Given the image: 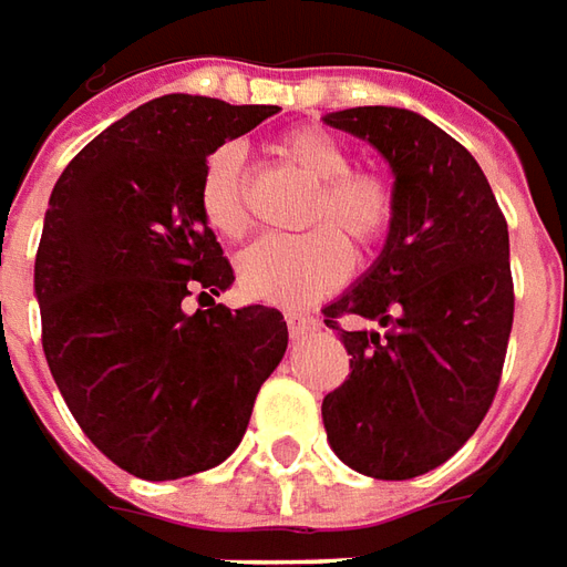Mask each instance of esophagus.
Returning a JSON list of instances; mask_svg holds the SVG:
<instances>
[{
    "label": "esophagus",
    "mask_w": 567,
    "mask_h": 567,
    "mask_svg": "<svg viewBox=\"0 0 567 567\" xmlns=\"http://www.w3.org/2000/svg\"><path fill=\"white\" fill-rule=\"evenodd\" d=\"M317 327H320V320L315 315H308V311H287V329H290L292 339H302V336H308Z\"/></svg>",
    "instance_id": "34e87169"
}]
</instances>
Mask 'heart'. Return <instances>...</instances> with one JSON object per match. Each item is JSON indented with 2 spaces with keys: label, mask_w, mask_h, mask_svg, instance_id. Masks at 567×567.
<instances>
[{
  "label": "heart",
  "mask_w": 567,
  "mask_h": 567,
  "mask_svg": "<svg viewBox=\"0 0 567 567\" xmlns=\"http://www.w3.org/2000/svg\"><path fill=\"white\" fill-rule=\"evenodd\" d=\"M277 155L317 183L296 238H265L240 256L244 290L265 302L299 305L336 290L351 271V250H372L388 238L396 198L388 179L354 171L351 152L323 127H292L277 140ZM200 213L226 240H240L252 226L244 148L235 143L210 155L200 179ZM349 240L344 241L343 238Z\"/></svg>",
  "instance_id": "1"
}]
</instances>
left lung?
I'll use <instances>...</instances> for the list:
<instances>
[{
	"instance_id": "left-lung-1",
	"label": "left lung",
	"mask_w": 567,
	"mask_h": 567,
	"mask_svg": "<svg viewBox=\"0 0 567 567\" xmlns=\"http://www.w3.org/2000/svg\"><path fill=\"white\" fill-rule=\"evenodd\" d=\"M323 122L379 148L396 198L379 262L323 308L351 354L323 427L357 473L412 480L455 455L495 400L516 302L507 219L476 158L419 112L354 106Z\"/></svg>"
}]
</instances>
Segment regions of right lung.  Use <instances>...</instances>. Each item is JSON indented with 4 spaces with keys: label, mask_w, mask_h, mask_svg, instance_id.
<instances>
[{
    "label": "right lung",
    "mask_w": 567,
    "mask_h": 567,
    "mask_svg": "<svg viewBox=\"0 0 567 567\" xmlns=\"http://www.w3.org/2000/svg\"><path fill=\"white\" fill-rule=\"evenodd\" d=\"M275 112L148 100L94 136L48 200L35 252L48 369L84 436L140 480L223 464L287 351L277 308L213 302L235 271L200 213L210 152ZM192 291L202 308L186 316Z\"/></svg>",
    "instance_id": "obj_1"
}]
</instances>
